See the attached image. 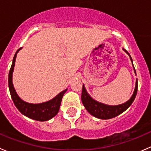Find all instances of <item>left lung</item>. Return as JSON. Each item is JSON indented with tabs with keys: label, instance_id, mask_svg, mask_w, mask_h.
I'll use <instances>...</instances> for the list:
<instances>
[{
	"label": "left lung",
	"instance_id": "obj_1",
	"mask_svg": "<svg viewBox=\"0 0 151 151\" xmlns=\"http://www.w3.org/2000/svg\"><path fill=\"white\" fill-rule=\"evenodd\" d=\"M123 50L129 55V57H130L131 61L132 62V64H133V60H132V58L130 55H129V53L124 49H123ZM135 73H136V71H135ZM137 88L138 84L137 80L134 91L133 95L132 96L130 99L126 101V102H125L124 104L115 105V106H110V105H106L102 104L101 102H98L96 100L93 99L91 96L87 93L84 85H83L81 96L82 101H83V104L84 105L85 109H87V111L91 115H92L93 116L99 118V119H110V118H115V117L119 115L120 114H121L125 110H126L131 106V104L133 103L134 100L136 97L137 93Z\"/></svg>",
	"mask_w": 151,
	"mask_h": 151
}]
</instances>
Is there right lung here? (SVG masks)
Returning a JSON list of instances; mask_svg holds the SVG:
<instances>
[{
  "label": "right lung",
  "instance_id": "right-lung-1",
  "mask_svg": "<svg viewBox=\"0 0 151 151\" xmlns=\"http://www.w3.org/2000/svg\"><path fill=\"white\" fill-rule=\"evenodd\" d=\"M20 50L21 48H19L14 56L13 62H12L9 74V88L11 96L13 100L14 104L22 115L38 121H49L55 116L58 112L62 98L65 93L66 92L67 89L60 92L52 99L46 102L41 103V104H30L21 99L16 93V91L14 88L13 83H12V74H13L14 67L15 65V60H16L17 54Z\"/></svg>",
  "mask_w": 151,
  "mask_h": 151
}]
</instances>
